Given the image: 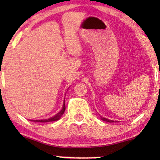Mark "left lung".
<instances>
[{"label": "left lung", "mask_w": 160, "mask_h": 160, "mask_svg": "<svg viewBox=\"0 0 160 160\" xmlns=\"http://www.w3.org/2000/svg\"><path fill=\"white\" fill-rule=\"evenodd\" d=\"M100 117H101V120H102L103 121H105V122H114L113 120H108V119H106V118H104V117H102V116H100Z\"/></svg>", "instance_id": "8db88e82"}]
</instances>
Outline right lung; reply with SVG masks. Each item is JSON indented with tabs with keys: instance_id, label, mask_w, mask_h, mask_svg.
I'll list each match as a JSON object with an SVG mask.
<instances>
[{
	"instance_id": "obj_1",
	"label": "right lung",
	"mask_w": 160,
	"mask_h": 160,
	"mask_svg": "<svg viewBox=\"0 0 160 160\" xmlns=\"http://www.w3.org/2000/svg\"><path fill=\"white\" fill-rule=\"evenodd\" d=\"M65 102H64L62 109L59 112H58L57 114L55 115L54 117H50V118H49V119H46V120H32V121H34V122H52V121L58 120L60 118H61L62 116L63 115V113H65Z\"/></svg>"
}]
</instances>
